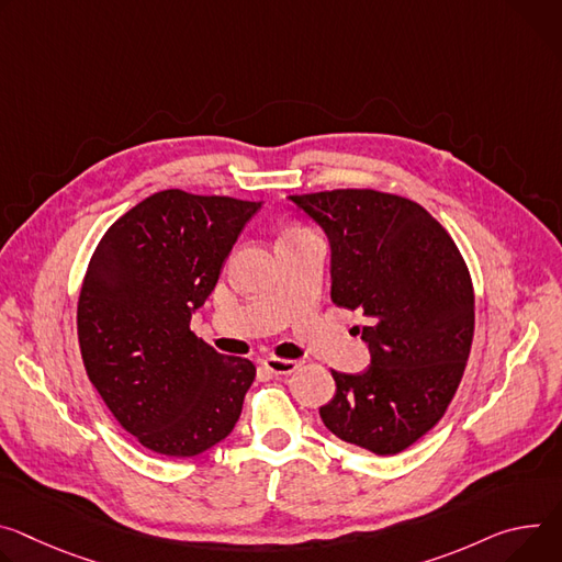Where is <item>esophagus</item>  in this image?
<instances>
[{
    "label": "esophagus",
    "instance_id": "obj_1",
    "mask_svg": "<svg viewBox=\"0 0 562 562\" xmlns=\"http://www.w3.org/2000/svg\"><path fill=\"white\" fill-rule=\"evenodd\" d=\"M302 363L300 361H293V359H276V356H271V359L265 361V368L271 372V374H293Z\"/></svg>",
    "mask_w": 562,
    "mask_h": 562
}]
</instances>
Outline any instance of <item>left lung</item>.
<instances>
[{
	"label": "left lung",
	"mask_w": 562,
	"mask_h": 562,
	"mask_svg": "<svg viewBox=\"0 0 562 562\" xmlns=\"http://www.w3.org/2000/svg\"><path fill=\"white\" fill-rule=\"evenodd\" d=\"M329 237L331 300L361 312L363 374L331 370L323 424L342 441L396 454L446 413L464 376L475 331L469 267L419 203L370 188L289 196Z\"/></svg>",
	"instance_id": "8db88e82"
}]
</instances>
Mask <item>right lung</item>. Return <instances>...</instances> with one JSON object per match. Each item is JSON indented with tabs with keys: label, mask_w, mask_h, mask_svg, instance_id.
I'll list each match as a JSON object with an SVG mask.
<instances>
[{
	"label": "right lung",
	"mask_w": 562,
	"mask_h": 562,
	"mask_svg": "<svg viewBox=\"0 0 562 562\" xmlns=\"http://www.w3.org/2000/svg\"><path fill=\"white\" fill-rule=\"evenodd\" d=\"M262 201L161 190L98 241L78 297L91 385L140 446L194 457L235 428L255 379L190 329L222 265Z\"/></svg>",
	"instance_id": "right-lung-1"
}]
</instances>
